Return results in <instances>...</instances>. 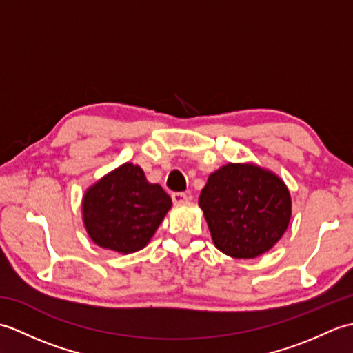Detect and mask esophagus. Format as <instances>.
Returning a JSON list of instances; mask_svg holds the SVG:
<instances>
[{"mask_svg":"<svg viewBox=\"0 0 353 353\" xmlns=\"http://www.w3.org/2000/svg\"><path fill=\"white\" fill-rule=\"evenodd\" d=\"M171 199H172V201H174V205H181V203H185V201L188 200V194H185V192H172L171 194Z\"/></svg>","mask_w":353,"mask_h":353,"instance_id":"34e87169","label":"esophagus"}]
</instances>
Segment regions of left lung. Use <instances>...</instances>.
<instances>
[{"instance_id":"8db88e82","label":"left lung","mask_w":353,"mask_h":353,"mask_svg":"<svg viewBox=\"0 0 353 353\" xmlns=\"http://www.w3.org/2000/svg\"><path fill=\"white\" fill-rule=\"evenodd\" d=\"M199 206L216 249L236 259L268 252L291 219L287 185L254 163H228L214 171L200 192Z\"/></svg>"}]
</instances>
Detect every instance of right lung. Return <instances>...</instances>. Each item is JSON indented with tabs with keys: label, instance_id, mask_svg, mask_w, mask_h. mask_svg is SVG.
I'll list each match as a JSON object with an SVG mask.
<instances>
[{
	"label": "right lung",
	"instance_id": "obj_1",
	"mask_svg": "<svg viewBox=\"0 0 353 353\" xmlns=\"http://www.w3.org/2000/svg\"><path fill=\"white\" fill-rule=\"evenodd\" d=\"M171 205L159 185L147 182L142 168L127 162L88 188L81 211L97 245L127 254L144 249Z\"/></svg>",
	"mask_w": 353,
	"mask_h": 353
}]
</instances>
